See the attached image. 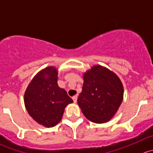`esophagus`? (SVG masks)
<instances>
[{"label": "esophagus", "instance_id": "obj_1", "mask_svg": "<svg viewBox=\"0 0 153 153\" xmlns=\"http://www.w3.org/2000/svg\"><path fill=\"white\" fill-rule=\"evenodd\" d=\"M72 99H73L74 102H75V103H76L77 99H78V97H77V96H74L73 97H72Z\"/></svg>", "mask_w": 153, "mask_h": 153}]
</instances>
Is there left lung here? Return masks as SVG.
<instances>
[{
    "label": "left lung",
    "mask_w": 153,
    "mask_h": 153,
    "mask_svg": "<svg viewBox=\"0 0 153 153\" xmlns=\"http://www.w3.org/2000/svg\"><path fill=\"white\" fill-rule=\"evenodd\" d=\"M84 84L78 105L84 116L96 123H104L115 115L123 99V86L112 71L96 65L83 75Z\"/></svg>",
    "instance_id": "1"
}]
</instances>
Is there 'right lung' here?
<instances>
[{"label": "right lung", "instance_id": "1", "mask_svg": "<svg viewBox=\"0 0 153 153\" xmlns=\"http://www.w3.org/2000/svg\"><path fill=\"white\" fill-rule=\"evenodd\" d=\"M57 69L48 66L38 72L25 93V108L30 116L39 124L49 128L63 117L66 105L73 100L57 84Z\"/></svg>", "mask_w": 153, "mask_h": 153}]
</instances>
